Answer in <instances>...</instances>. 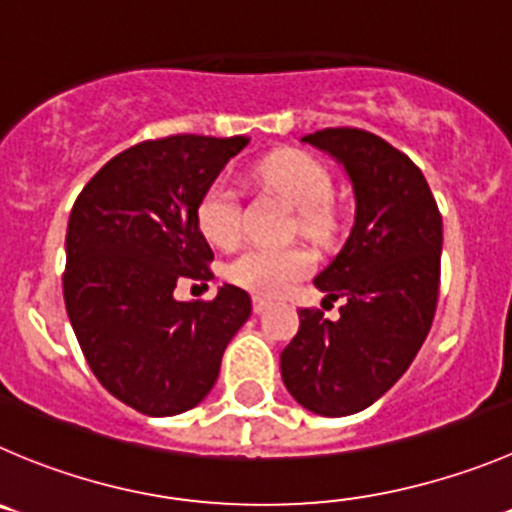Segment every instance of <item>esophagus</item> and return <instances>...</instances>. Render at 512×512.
Returning a JSON list of instances; mask_svg holds the SVG:
<instances>
[{"label": "esophagus", "mask_w": 512, "mask_h": 512, "mask_svg": "<svg viewBox=\"0 0 512 512\" xmlns=\"http://www.w3.org/2000/svg\"><path fill=\"white\" fill-rule=\"evenodd\" d=\"M269 301L261 299V296H253V314H264L266 309H269Z\"/></svg>", "instance_id": "obj_1"}]
</instances>
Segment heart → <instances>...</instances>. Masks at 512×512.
<instances>
[{
	"label": "heart",
	"mask_w": 512,
	"mask_h": 512,
	"mask_svg": "<svg viewBox=\"0 0 512 512\" xmlns=\"http://www.w3.org/2000/svg\"><path fill=\"white\" fill-rule=\"evenodd\" d=\"M266 183L284 193L299 208L301 231L321 238L332 228L326 203L332 198V178L324 165L301 150H281L261 165ZM196 221L203 236L221 248H231L241 236V196L233 180L221 175L203 191L196 206ZM314 269V253L304 246L269 248L248 246L231 264L226 276L241 289L259 296H279Z\"/></svg>",
	"instance_id": "obj_1"
}]
</instances>
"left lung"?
Masks as SVG:
<instances>
[{"label": "left lung", "instance_id": "left-lung-1", "mask_svg": "<svg viewBox=\"0 0 512 512\" xmlns=\"http://www.w3.org/2000/svg\"><path fill=\"white\" fill-rule=\"evenodd\" d=\"M301 143L332 155L354 193L347 241L314 286L344 299L339 319L299 311L281 379L304 410L347 417L374 405L412 364L440 291L442 216L422 170L367 130L326 128Z\"/></svg>", "mask_w": 512, "mask_h": 512}]
</instances>
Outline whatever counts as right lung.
<instances>
[{
  "mask_svg": "<svg viewBox=\"0 0 512 512\" xmlns=\"http://www.w3.org/2000/svg\"><path fill=\"white\" fill-rule=\"evenodd\" d=\"M246 145L241 135L145 140L107 160L72 206L67 316L92 374L143 415L201 405L251 316V296L231 284L211 301L173 296L180 279L213 276L196 206Z\"/></svg>",
  "mask_w": 512,
  "mask_h": 512,
  "instance_id": "1",
  "label": "right lung"
}]
</instances>
